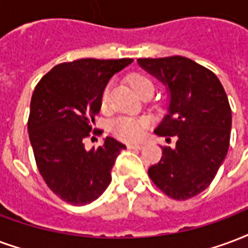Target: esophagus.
I'll return each mask as SVG.
<instances>
[{"mask_svg":"<svg viewBox=\"0 0 248 248\" xmlns=\"http://www.w3.org/2000/svg\"><path fill=\"white\" fill-rule=\"evenodd\" d=\"M127 148H133V150H140V148H143V144H140V143H129V144H127Z\"/></svg>","mask_w":248,"mask_h":248,"instance_id":"34e87169","label":"esophagus"}]
</instances>
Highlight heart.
Listing matches in <instances>:
<instances>
[{
  "label": "heart",
  "mask_w": 248,
  "mask_h": 248,
  "mask_svg": "<svg viewBox=\"0 0 248 248\" xmlns=\"http://www.w3.org/2000/svg\"><path fill=\"white\" fill-rule=\"evenodd\" d=\"M130 84L135 91L138 92L139 94H142L143 92L146 91H154V81L148 76L142 75V73L133 75L130 78ZM110 91H111V87L106 85V88L102 92V97H101L102 108H106L108 104H109ZM148 124H150V122L144 117L122 115V117H118L111 122V131L119 139L133 142V140L142 138L144 133H146V130H147Z\"/></svg>",
  "instance_id": "heart-1"
}]
</instances>
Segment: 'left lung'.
<instances>
[{
  "label": "left lung",
  "mask_w": 248,
  "mask_h": 248,
  "mask_svg": "<svg viewBox=\"0 0 248 248\" xmlns=\"http://www.w3.org/2000/svg\"><path fill=\"white\" fill-rule=\"evenodd\" d=\"M170 91L168 113L155 130L176 147H161L148 168L154 184L173 200H188L208 188L226 157L232 109L221 81L208 68L183 56L138 59Z\"/></svg>",
  "instance_id": "1"
}]
</instances>
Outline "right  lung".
<instances>
[{"label":"right lung","instance_id":"obj_1","mask_svg":"<svg viewBox=\"0 0 248 248\" xmlns=\"http://www.w3.org/2000/svg\"><path fill=\"white\" fill-rule=\"evenodd\" d=\"M131 63L127 58L78 59L55 65L36 84L29 138L43 180L65 202L91 203L111 181V168L126 146L106 137L102 146L87 151L84 139L91 137L106 84Z\"/></svg>","mask_w":248,"mask_h":248}]
</instances>
